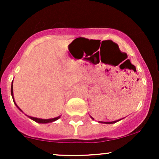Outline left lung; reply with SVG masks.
<instances>
[{
	"label": "left lung",
	"instance_id": "8db88e82",
	"mask_svg": "<svg viewBox=\"0 0 159 159\" xmlns=\"http://www.w3.org/2000/svg\"><path fill=\"white\" fill-rule=\"evenodd\" d=\"M92 119H93V118H92ZM119 120H116V121H112V122H100V123H106V124H111V123H116V122L119 121Z\"/></svg>",
	"mask_w": 159,
	"mask_h": 159
}]
</instances>
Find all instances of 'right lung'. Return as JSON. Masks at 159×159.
<instances>
[{
    "mask_svg": "<svg viewBox=\"0 0 159 159\" xmlns=\"http://www.w3.org/2000/svg\"><path fill=\"white\" fill-rule=\"evenodd\" d=\"M11 95H12V99H13V102L14 103L16 104L15 101H14V98H13V91H12V86H11ZM16 105L17 106V105L16 104ZM18 107V106H17ZM20 109V108H19ZM21 110V109H20ZM29 117L30 118V119L34 120V121L36 122V123H52V122H54L55 121V120L59 119L61 116H57V117H55V118H52V119H48V120H44V119H39V118H36V117H33V116H29Z\"/></svg>",
    "mask_w": 159,
    "mask_h": 159,
    "instance_id": "right-lung-1",
    "label": "right lung"
}]
</instances>
